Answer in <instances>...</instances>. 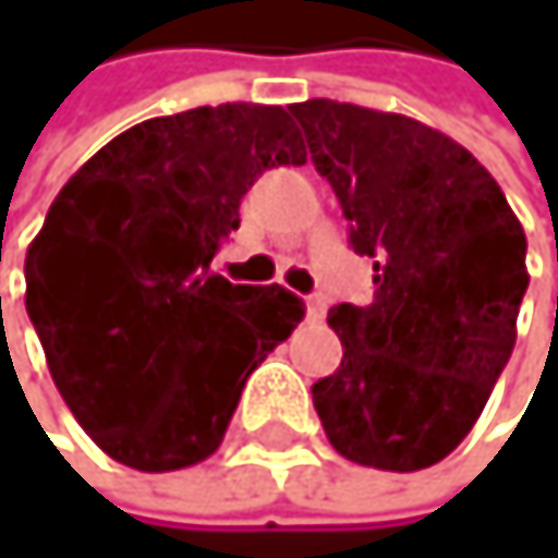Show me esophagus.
I'll return each mask as SVG.
<instances>
[{"label": "esophagus", "instance_id": "obj_1", "mask_svg": "<svg viewBox=\"0 0 558 558\" xmlns=\"http://www.w3.org/2000/svg\"><path fill=\"white\" fill-rule=\"evenodd\" d=\"M304 307H307V317H311V320H320V317H325V311H328V301L320 298V294H311V298L304 301Z\"/></svg>", "mask_w": 558, "mask_h": 558}]
</instances>
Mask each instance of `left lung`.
<instances>
[{"mask_svg": "<svg viewBox=\"0 0 558 558\" xmlns=\"http://www.w3.org/2000/svg\"><path fill=\"white\" fill-rule=\"evenodd\" d=\"M311 160L375 257V301L338 304L344 344L314 409L357 465L418 472L456 452L515 348L525 233L462 143L412 117L338 99L291 106Z\"/></svg>", "mask_w": 558, "mask_h": 558, "instance_id": "obj_1", "label": "left lung"}]
</instances>
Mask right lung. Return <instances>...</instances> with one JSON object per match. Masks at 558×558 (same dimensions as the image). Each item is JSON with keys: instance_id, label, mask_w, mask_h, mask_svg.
I'll use <instances>...</instances> for the list:
<instances>
[{"instance_id": "1", "label": "right lung", "mask_w": 558, "mask_h": 558, "mask_svg": "<svg viewBox=\"0 0 558 558\" xmlns=\"http://www.w3.org/2000/svg\"><path fill=\"white\" fill-rule=\"evenodd\" d=\"M284 106L220 102L143 120L93 154L26 251V311L83 432L140 472L210 459L257 364L304 301L210 274L241 197L301 167Z\"/></svg>"}]
</instances>
